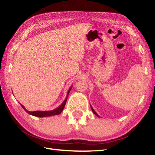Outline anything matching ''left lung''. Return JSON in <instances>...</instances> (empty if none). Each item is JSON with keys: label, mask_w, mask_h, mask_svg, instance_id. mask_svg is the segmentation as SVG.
<instances>
[{"label": "left lung", "mask_w": 155, "mask_h": 155, "mask_svg": "<svg viewBox=\"0 0 155 155\" xmlns=\"http://www.w3.org/2000/svg\"><path fill=\"white\" fill-rule=\"evenodd\" d=\"M91 109H92V112H93V113H94V114H95V115H96V116H97V117H100V116H98V114H97V113H96V111H94V109H93V108H92V106H91Z\"/></svg>", "instance_id": "left-lung-1"}]
</instances>
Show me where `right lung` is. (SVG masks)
<instances>
[{
    "mask_svg": "<svg viewBox=\"0 0 155 155\" xmlns=\"http://www.w3.org/2000/svg\"><path fill=\"white\" fill-rule=\"evenodd\" d=\"M71 88H72V86L69 88V91H68V92H67V94L65 100H64L63 102L58 107H57V108L55 109V110H50V111H28L26 108H25V107L22 105V104H21V106L22 107V108L25 111H26L28 114L31 115V116H35V117H49V116H55V115H59V114H61V112H62V111L64 109V106H65V104H66L67 100V97H68V96H69V92L71 91Z\"/></svg>",
    "mask_w": 155,
    "mask_h": 155,
    "instance_id": "1",
    "label": "right lung"
}]
</instances>
